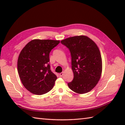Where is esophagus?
<instances>
[{
  "label": "esophagus",
  "instance_id": "1",
  "mask_svg": "<svg viewBox=\"0 0 125 125\" xmlns=\"http://www.w3.org/2000/svg\"><path fill=\"white\" fill-rule=\"evenodd\" d=\"M60 77H62L63 76V73H60Z\"/></svg>",
  "mask_w": 125,
  "mask_h": 125
}]
</instances>
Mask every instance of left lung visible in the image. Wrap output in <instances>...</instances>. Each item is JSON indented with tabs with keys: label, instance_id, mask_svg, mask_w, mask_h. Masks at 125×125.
Here are the masks:
<instances>
[{
	"label": "left lung",
	"instance_id": "8db88e82",
	"mask_svg": "<svg viewBox=\"0 0 125 125\" xmlns=\"http://www.w3.org/2000/svg\"><path fill=\"white\" fill-rule=\"evenodd\" d=\"M69 50L73 79L68 83L69 88L79 94L94 89L99 81L102 60L97 44L84 35L70 37L61 41Z\"/></svg>",
	"mask_w": 125,
	"mask_h": 125
}]
</instances>
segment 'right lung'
Masks as SVG:
<instances>
[{
  "mask_svg": "<svg viewBox=\"0 0 125 125\" xmlns=\"http://www.w3.org/2000/svg\"><path fill=\"white\" fill-rule=\"evenodd\" d=\"M59 43L58 40H33L20 52L18 73L23 85L32 94H46L54 86L57 77L50 70L49 53Z\"/></svg>",
  "mask_w": 125,
  "mask_h": 125,
  "instance_id": "1",
  "label": "right lung"
}]
</instances>
